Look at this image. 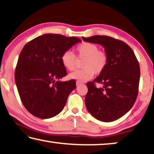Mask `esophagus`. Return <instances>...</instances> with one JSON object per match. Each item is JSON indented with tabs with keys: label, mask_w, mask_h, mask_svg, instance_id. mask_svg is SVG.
I'll list each match as a JSON object with an SVG mask.
<instances>
[{
	"label": "esophagus",
	"mask_w": 154,
	"mask_h": 154,
	"mask_svg": "<svg viewBox=\"0 0 154 154\" xmlns=\"http://www.w3.org/2000/svg\"><path fill=\"white\" fill-rule=\"evenodd\" d=\"M82 82H79V81H77V82H76V85H79L80 84H82Z\"/></svg>",
	"instance_id": "1"
}]
</instances>
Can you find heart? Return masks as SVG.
I'll use <instances>...</instances> for the list:
<instances>
[{
    "mask_svg": "<svg viewBox=\"0 0 154 154\" xmlns=\"http://www.w3.org/2000/svg\"><path fill=\"white\" fill-rule=\"evenodd\" d=\"M77 56L84 58L82 62L83 69L76 70L69 75L71 79L79 81L89 80L93 77L94 73L98 75L102 72L108 62V56L106 52L99 50L98 45L92 43L84 42L78 45L76 48ZM63 66L69 71L75 69L76 64V57L70 50L63 52L61 56Z\"/></svg>",
    "mask_w": 154,
    "mask_h": 154,
    "instance_id": "1",
    "label": "heart"
}]
</instances>
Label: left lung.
Returning a JSON list of instances; mask_svg holds the SVG:
<instances>
[{
  "instance_id": "8db88e82",
  "label": "left lung",
  "mask_w": 154,
  "mask_h": 154,
  "mask_svg": "<svg viewBox=\"0 0 154 154\" xmlns=\"http://www.w3.org/2000/svg\"><path fill=\"white\" fill-rule=\"evenodd\" d=\"M86 42L105 48L108 62L105 70L93 82H88L85 98L88 111L98 120L109 122L124 116L134 105L139 92V63L129 45L108 36L82 37ZM96 82L103 88H96Z\"/></svg>"
}]
</instances>
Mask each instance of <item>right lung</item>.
<instances>
[{
  "label": "right lung",
  "instance_id": "1",
  "mask_svg": "<svg viewBox=\"0 0 154 154\" xmlns=\"http://www.w3.org/2000/svg\"><path fill=\"white\" fill-rule=\"evenodd\" d=\"M78 42L82 41L77 37L45 34L29 41L21 51L15 83L22 104L34 116L48 119L57 116L76 88L74 79H58L67 75L62 54Z\"/></svg>",
  "mask_w": 154,
  "mask_h": 154
}]
</instances>
